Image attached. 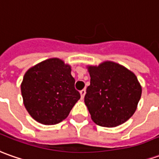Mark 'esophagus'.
Instances as JSON below:
<instances>
[{
	"mask_svg": "<svg viewBox=\"0 0 159 159\" xmlns=\"http://www.w3.org/2000/svg\"><path fill=\"white\" fill-rule=\"evenodd\" d=\"M85 93H86V90H85L84 89L80 91V94H81V98H82V99H84V96H85Z\"/></svg>",
	"mask_w": 159,
	"mask_h": 159,
	"instance_id": "obj_1",
	"label": "esophagus"
}]
</instances>
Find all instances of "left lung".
<instances>
[{
  "label": "left lung",
  "mask_w": 159,
  "mask_h": 159,
  "mask_svg": "<svg viewBox=\"0 0 159 159\" xmlns=\"http://www.w3.org/2000/svg\"><path fill=\"white\" fill-rule=\"evenodd\" d=\"M90 84L84 102L91 119L103 127H116L133 116L142 87L131 70L112 61L86 66Z\"/></svg>",
  "instance_id": "1"
}]
</instances>
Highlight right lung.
Segmentation results:
<instances>
[{
	"instance_id": "right-lung-1",
	"label": "right lung",
	"mask_w": 159,
	"mask_h": 159,
	"mask_svg": "<svg viewBox=\"0 0 159 159\" xmlns=\"http://www.w3.org/2000/svg\"><path fill=\"white\" fill-rule=\"evenodd\" d=\"M23 104L30 116L45 125L59 124L80 99L71 66L60 58H49L26 71L20 84Z\"/></svg>"
}]
</instances>
